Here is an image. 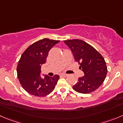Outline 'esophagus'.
Listing matches in <instances>:
<instances>
[{"mask_svg": "<svg viewBox=\"0 0 123 123\" xmlns=\"http://www.w3.org/2000/svg\"><path fill=\"white\" fill-rule=\"evenodd\" d=\"M61 75L62 76H64V77H67V76H68V74H67V73H62Z\"/></svg>", "mask_w": 123, "mask_h": 123, "instance_id": "1", "label": "esophagus"}]
</instances>
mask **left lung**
Segmentation results:
<instances>
[{"instance_id":"obj_1","label":"left lung","mask_w":123,"mask_h":123,"mask_svg":"<svg viewBox=\"0 0 123 123\" xmlns=\"http://www.w3.org/2000/svg\"><path fill=\"white\" fill-rule=\"evenodd\" d=\"M71 49L74 60L80 64L84 76L79 78L73 89L81 93H90L99 88L106 77L107 68L102 55L92 46L80 39L64 41Z\"/></svg>"}]
</instances>
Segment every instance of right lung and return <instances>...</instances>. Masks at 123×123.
I'll return each instance as SVG.
<instances>
[{
  "instance_id": "add662e5",
  "label": "right lung",
  "mask_w": 123,
  "mask_h": 123,
  "mask_svg": "<svg viewBox=\"0 0 123 123\" xmlns=\"http://www.w3.org/2000/svg\"><path fill=\"white\" fill-rule=\"evenodd\" d=\"M59 41L44 38L34 42L23 53L17 67L18 78L22 87L30 95L45 96L55 89L59 76L40 75L41 65L47 61L49 52Z\"/></svg>"
}]
</instances>
